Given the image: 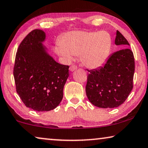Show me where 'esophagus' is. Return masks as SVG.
<instances>
[{
    "label": "esophagus",
    "instance_id": "obj_1",
    "mask_svg": "<svg viewBox=\"0 0 148 148\" xmlns=\"http://www.w3.org/2000/svg\"><path fill=\"white\" fill-rule=\"evenodd\" d=\"M77 69V67L76 65H71V67H69L70 71H74L76 70Z\"/></svg>",
    "mask_w": 148,
    "mask_h": 148
}]
</instances>
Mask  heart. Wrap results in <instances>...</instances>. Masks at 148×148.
<instances>
[{"mask_svg":"<svg viewBox=\"0 0 148 148\" xmlns=\"http://www.w3.org/2000/svg\"><path fill=\"white\" fill-rule=\"evenodd\" d=\"M111 45V37L107 31H71L62 36L54 50L66 62H71L75 56L80 55L83 65L96 69L106 63Z\"/></svg>","mask_w":148,"mask_h":148,"instance_id":"1","label":"heart"}]
</instances>
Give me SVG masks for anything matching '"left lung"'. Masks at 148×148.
I'll use <instances>...</instances> for the list:
<instances>
[{"mask_svg":"<svg viewBox=\"0 0 148 148\" xmlns=\"http://www.w3.org/2000/svg\"><path fill=\"white\" fill-rule=\"evenodd\" d=\"M116 45L123 47L110 55L97 69L89 71L85 87L88 99L101 108H117L125 101L133 89L135 61L129 42L117 31Z\"/></svg>","mask_w":148,"mask_h":148,"instance_id":"left-lung-1","label":"left lung"}]
</instances>
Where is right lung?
I'll list each match as a JSON object with an SVG mask.
<instances>
[{"mask_svg":"<svg viewBox=\"0 0 148 148\" xmlns=\"http://www.w3.org/2000/svg\"><path fill=\"white\" fill-rule=\"evenodd\" d=\"M44 31L35 29L25 37L17 51L14 67L16 92L27 108L49 111L59 106L69 77V66L59 64L42 44Z\"/></svg>","mask_w":148,"mask_h":148,"instance_id":"obj_1","label":"right lung"}]
</instances>
